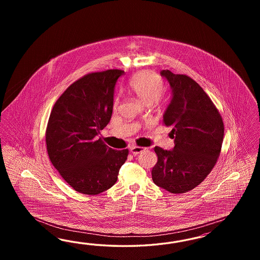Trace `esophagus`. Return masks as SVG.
Returning <instances> with one entry per match:
<instances>
[{"label": "esophagus", "mask_w": 260, "mask_h": 260, "mask_svg": "<svg viewBox=\"0 0 260 260\" xmlns=\"http://www.w3.org/2000/svg\"><path fill=\"white\" fill-rule=\"evenodd\" d=\"M146 150V148H143V147H133L132 149H131V151H132V153L134 154V155H137V154H139V153H141L142 151H144V150Z\"/></svg>", "instance_id": "1"}]
</instances>
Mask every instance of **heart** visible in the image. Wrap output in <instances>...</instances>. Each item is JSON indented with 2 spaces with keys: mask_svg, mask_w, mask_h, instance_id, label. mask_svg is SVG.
Returning <instances> with one entry per match:
<instances>
[{
  "mask_svg": "<svg viewBox=\"0 0 260 260\" xmlns=\"http://www.w3.org/2000/svg\"><path fill=\"white\" fill-rule=\"evenodd\" d=\"M164 83L157 73L152 71H143L136 74L128 83L129 91L135 95L140 101L147 105L152 102H162L164 96L162 90ZM119 100L116 98L113 102V109L117 110Z\"/></svg>",
  "mask_w": 260,
  "mask_h": 260,
  "instance_id": "obj_1",
  "label": "heart"
}]
</instances>
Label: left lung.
<instances>
[{
    "label": "left lung",
    "instance_id": "8db88e82",
    "mask_svg": "<svg viewBox=\"0 0 260 260\" xmlns=\"http://www.w3.org/2000/svg\"><path fill=\"white\" fill-rule=\"evenodd\" d=\"M160 73L173 90L163 124L173 126L175 146L172 150L154 148L158 160L151 176L166 190L184 193L204 181L216 164L224 124L211 98L193 79L169 70Z\"/></svg>",
    "mask_w": 260,
    "mask_h": 260
}]
</instances>
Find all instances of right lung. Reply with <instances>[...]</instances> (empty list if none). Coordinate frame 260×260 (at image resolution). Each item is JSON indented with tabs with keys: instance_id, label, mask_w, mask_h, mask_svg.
I'll list each match as a JSON object with an SVG mask.
<instances>
[{
	"instance_id": "obj_1",
	"label": "right lung",
	"mask_w": 260,
	"mask_h": 260,
	"mask_svg": "<svg viewBox=\"0 0 260 260\" xmlns=\"http://www.w3.org/2000/svg\"><path fill=\"white\" fill-rule=\"evenodd\" d=\"M120 70L91 72L71 84L56 101L46 131L50 162L71 188L95 196L111 188L128 150L108 147L96 135L110 122Z\"/></svg>"
}]
</instances>
